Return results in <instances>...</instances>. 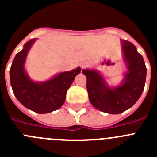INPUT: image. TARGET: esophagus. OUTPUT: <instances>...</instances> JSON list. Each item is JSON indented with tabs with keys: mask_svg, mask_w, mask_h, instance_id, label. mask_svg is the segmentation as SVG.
<instances>
[{
	"mask_svg": "<svg viewBox=\"0 0 157 157\" xmlns=\"http://www.w3.org/2000/svg\"><path fill=\"white\" fill-rule=\"evenodd\" d=\"M86 66V64L85 63H81V67H82V68H85Z\"/></svg>",
	"mask_w": 157,
	"mask_h": 157,
	"instance_id": "esophagus-1",
	"label": "esophagus"
}]
</instances>
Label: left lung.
<instances>
[{
  "mask_svg": "<svg viewBox=\"0 0 157 157\" xmlns=\"http://www.w3.org/2000/svg\"><path fill=\"white\" fill-rule=\"evenodd\" d=\"M121 44L127 66L121 85L112 88L97 70H82L87 79L86 88L91 105L109 114H120L131 108L139 99L145 87L147 70L143 57L131 42L122 40Z\"/></svg>",
  "mask_w": 157,
  "mask_h": 157,
  "instance_id": "8db88e82",
  "label": "left lung"
}]
</instances>
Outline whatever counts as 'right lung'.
<instances>
[{
    "label": "right lung",
    "mask_w": 157,
    "mask_h": 157,
    "mask_svg": "<svg viewBox=\"0 0 157 157\" xmlns=\"http://www.w3.org/2000/svg\"><path fill=\"white\" fill-rule=\"evenodd\" d=\"M35 38L27 41L18 52L10 68V82L14 94L27 109L45 114L59 109L64 103L67 90L81 71V67L56 75L46 82L32 81L24 70V64Z\"/></svg>",
    "instance_id": "obj_1"
}]
</instances>
